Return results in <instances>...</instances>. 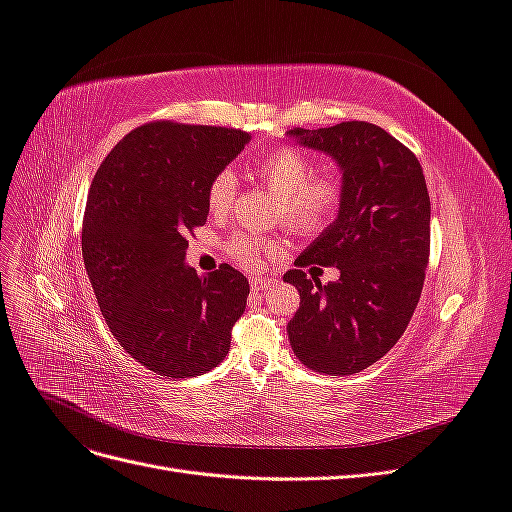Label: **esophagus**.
Returning <instances> with one entry per match:
<instances>
[{"mask_svg": "<svg viewBox=\"0 0 512 512\" xmlns=\"http://www.w3.org/2000/svg\"><path fill=\"white\" fill-rule=\"evenodd\" d=\"M273 282L269 280H262V277H252L250 280V286H252V292H262V290H269Z\"/></svg>", "mask_w": 512, "mask_h": 512, "instance_id": "obj_1", "label": "esophagus"}]
</instances>
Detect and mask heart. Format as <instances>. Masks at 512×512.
Masks as SVG:
<instances>
[{"label":"heart","instance_id":"obj_1","mask_svg":"<svg viewBox=\"0 0 512 512\" xmlns=\"http://www.w3.org/2000/svg\"><path fill=\"white\" fill-rule=\"evenodd\" d=\"M254 175L267 185L277 200L286 228L297 235H316L324 230L339 209L342 185L335 177H314L316 168L305 153L292 147H277L262 156ZM237 194V177L224 168L209 181L207 207L211 213L222 215L230 209ZM265 250L254 235H239L230 241V254L241 262H256L258 254Z\"/></svg>","mask_w":512,"mask_h":512}]
</instances>
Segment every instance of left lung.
<instances>
[{"label":"left lung","instance_id":"left-lung-1","mask_svg":"<svg viewBox=\"0 0 512 512\" xmlns=\"http://www.w3.org/2000/svg\"><path fill=\"white\" fill-rule=\"evenodd\" d=\"M294 143L329 156L342 173L337 218L294 260L337 267L320 284L301 269L284 275L301 305L288 322L299 361L318 374H359L404 335L421 299L429 260V194L414 153L367 121L288 132Z\"/></svg>","mask_w":512,"mask_h":512}]
</instances>
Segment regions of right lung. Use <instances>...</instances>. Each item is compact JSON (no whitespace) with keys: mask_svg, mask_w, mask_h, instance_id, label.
I'll use <instances>...</instances> for the list:
<instances>
[{"mask_svg":"<svg viewBox=\"0 0 512 512\" xmlns=\"http://www.w3.org/2000/svg\"><path fill=\"white\" fill-rule=\"evenodd\" d=\"M252 136L232 128L147 123L100 164L87 194L83 260L121 348L168 378L218 367L245 312L247 277L220 265L198 275L185 235L207 222L209 181Z\"/></svg>","mask_w":512,"mask_h":512,"instance_id":"add662e5","label":"right lung"}]
</instances>
